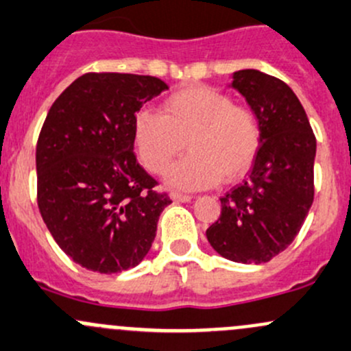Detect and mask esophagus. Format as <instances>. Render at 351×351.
I'll use <instances>...</instances> for the list:
<instances>
[{
    "label": "esophagus",
    "instance_id": "1",
    "mask_svg": "<svg viewBox=\"0 0 351 351\" xmlns=\"http://www.w3.org/2000/svg\"><path fill=\"white\" fill-rule=\"evenodd\" d=\"M171 200L173 202H183V204H188V202L193 200L191 195H185V193H178V191H173L171 193Z\"/></svg>",
    "mask_w": 351,
    "mask_h": 351
}]
</instances>
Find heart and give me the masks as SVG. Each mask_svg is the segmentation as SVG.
Here are the masks:
<instances>
[{
	"label": "heart",
	"mask_w": 351,
	"mask_h": 351,
	"mask_svg": "<svg viewBox=\"0 0 351 351\" xmlns=\"http://www.w3.org/2000/svg\"><path fill=\"white\" fill-rule=\"evenodd\" d=\"M263 129L247 106L208 86L180 88L166 97L161 114L141 110L134 119V145L151 173H163L185 149L186 158L166 173V182L180 190H204L220 176L234 182L250 169L259 153Z\"/></svg>",
	"instance_id": "1"
}]
</instances>
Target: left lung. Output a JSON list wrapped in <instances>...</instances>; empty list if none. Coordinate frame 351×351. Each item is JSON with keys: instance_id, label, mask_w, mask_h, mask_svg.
Instances as JSON below:
<instances>
[{"instance_id": "1", "label": "left lung", "mask_w": 351, "mask_h": 351, "mask_svg": "<svg viewBox=\"0 0 351 351\" xmlns=\"http://www.w3.org/2000/svg\"><path fill=\"white\" fill-rule=\"evenodd\" d=\"M232 79L259 117L263 141L247 180L220 198L222 212L206 239L225 259L263 264L287 249L311 208L316 138L300 99L282 80L254 69Z\"/></svg>"}]
</instances>
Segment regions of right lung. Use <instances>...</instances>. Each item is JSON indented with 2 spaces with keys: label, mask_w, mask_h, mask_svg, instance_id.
<instances>
[{
  "label": "right lung",
  "mask_w": 351,
  "mask_h": 351,
  "mask_svg": "<svg viewBox=\"0 0 351 351\" xmlns=\"http://www.w3.org/2000/svg\"><path fill=\"white\" fill-rule=\"evenodd\" d=\"M158 77L84 73L57 97L36 143V200L62 250L112 274L145 259L166 193L134 154V119L166 90Z\"/></svg>",
  "instance_id": "obj_1"
}]
</instances>
